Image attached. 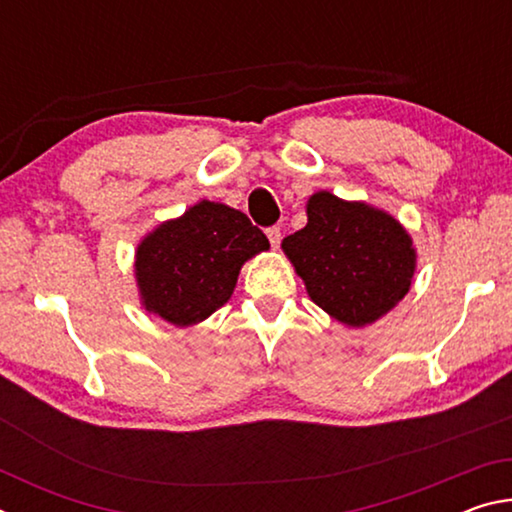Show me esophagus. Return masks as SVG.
<instances>
[{
  "label": "esophagus",
  "mask_w": 512,
  "mask_h": 512,
  "mask_svg": "<svg viewBox=\"0 0 512 512\" xmlns=\"http://www.w3.org/2000/svg\"><path fill=\"white\" fill-rule=\"evenodd\" d=\"M266 237H268V241H271V246L277 248V246H280V239H282V230L277 228V225H273V228L266 230Z\"/></svg>",
  "instance_id": "34e87169"
}]
</instances>
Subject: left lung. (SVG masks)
Segmentation results:
<instances>
[{
  "instance_id": "8db88e82",
  "label": "left lung",
  "mask_w": 512,
  "mask_h": 512,
  "mask_svg": "<svg viewBox=\"0 0 512 512\" xmlns=\"http://www.w3.org/2000/svg\"><path fill=\"white\" fill-rule=\"evenodd\" d=\"M282 250L309 298L350 327L372 325L409 293L418 257L395 216L329 192L309 196L307 225Z\"/></svg>"
}]
</instances>
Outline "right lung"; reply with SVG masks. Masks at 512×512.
I'll return each mask as SVG.
<instances>
[{
    "mask_svg": "<svg viewBox=\"0 0 512 512\" xmlns=\"http://www.w3.org/2000/svg\"><path fill=\"white\" fill-rule=\"evenodd\" d=\"M244 212L201 201L164 221L137 246L135 280L142 307L176 327L212 316L230 300L241 266L268 250Z\"/></svg>",
    "mask_w": 512,
    "mask_h": 512,
    "instance_id": "right-lung-1",
    "label": "right lung"
}]
</instances>
